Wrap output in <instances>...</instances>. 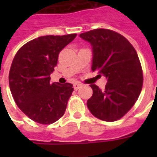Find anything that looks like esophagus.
Segmentation results:
<instances>
[{
    "mask_svg": "<svg viewBox=\"0 0 157 157\" xmlns=\"http://www.w3.org/2000/svg\"><path fill=\"white\" fill-rule=\"evenodd\" d=\"M73 86H74V89H75V91H77V90L82 86V84H80V83H75V84L73 85Z\"/></svg>",
    "mask_w": 157,
    "mask_h": 157,
    "instance_id": "34e87169",
    "label": "esophagus"
}]
</instances>
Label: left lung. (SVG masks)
Returning <instances> with one entry per match:
<instances>
[{
    "instance_id": "left-lung-1",
    "label": "left lung",
    "mask_w": 157,
    "mask_h": 157,
    "mask_svg": "<svg viewBox=\"0 0 157 157\" xmlns=\"http://www.w3.org/2000/svg\"><path fill=\"white\" fill-rule=\"evenodd\" d=\"M80 37L92 46V71L108 79L104 90L91 85L93 94L87 108L101 120H118L135 105L141 92L143 72L136 50L126 38L110 29H93Z\"/></svg>"
}]
</instances>
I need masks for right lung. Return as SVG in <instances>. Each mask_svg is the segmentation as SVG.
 Returning a JSON list of instances; mask_svg holds the SVG:
<instances>
[{
	"instance_id": "1",
	"label": "right lung",
	"mask_w": 157,
	"mask_h": 157,
	"mask_svg": "<svg viewBox=\"0 0 157 157\" xmlns=\"http://www.w3.org/2000/svg\"><path fill=\"white\" fill-rule=\"evenodd\" d=\"M75 33L47 35L28 42L17 52L9 71V86L16 104L29 118L50 124L64 115L74 91L71 83H50L59 52Z\"/></svg>"
}]
</instances>
